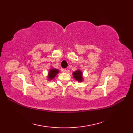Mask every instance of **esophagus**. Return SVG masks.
Returning <instances> with one entry per match:
<instances>
[{
    "mask_svg": "<svg viewBox=\"0 0 133 133\" xmlns=\"http://www.w3.org/2000/svg\"><path fill=\"white\" fill-rule=\"evenodd\" d=\"M63 73H67V70H66V69H63Z\"/></svg>",
    "mask_w": 133,
    "mask_h": 133,
    "instance_id": "esophagus-1",
    "label": "esophagus"
}]
</instances>
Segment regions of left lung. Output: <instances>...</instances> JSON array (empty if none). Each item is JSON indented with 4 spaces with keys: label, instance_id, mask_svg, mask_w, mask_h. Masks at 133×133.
I'll use <instances>...</instances> for the list:
<instances>
[{
    "label": "left lung",
    "instance_id": "1",
    "mask_svg": "<svg viewBox=\"0 0 133 133\" xmlns=\"http://www.w3.org/2000/svg\"><path fill=\"white\" fill-rule=\"evenodd\" d=\"M73 75L74 78L79 82H82L83 81V73L80 70H76L74 72H73Z\"/></svg>",
    "mask_w": 133,
    "mask_h": 133
}]
</instances>
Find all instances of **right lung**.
Listing matches in <instances>:
<instances>
[{"label":"right lung","mask_w":133,"mask_h":133,"mask_svg":"<svg viewBox=\"0 0 133 133\" xmlns=\"http://www.w3.org/2000/svg\"><path fill=\"white\" fill-rule=\"evenodd\" d=\"M58 73H59V70L57 69H54V68H53V69H50L48 75V79L49 80H51L53 79H54Z\"/></svg>","instance_id":"obj_1"}]
</instances>
